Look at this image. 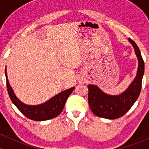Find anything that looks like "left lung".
Listing matches in <instances>:
<instances>
[{
	"label": "left lung",
	"mask_w": 149,
	"mask_h": 149,
	"mask_svg": "<svg viewBox=\"0 0 149 149\" xmlns=\"http://www.w3.org/2000/svg\"><path fill=\"white\" fill-rule=\"evenodd\" d=\"M129 41L134 47L138 59L136 76L127 90L118 95H107L97 85H89L88 104L95 116L107 119L122 117L130 109L139 96L144 73V61L136 44L130 38Z\"/></svg>",
	"instance_id": "obj_1"
}]
</instances>
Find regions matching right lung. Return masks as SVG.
<instances>
[{
    "instance_id": "1",
    "label": "right lung",
    "mask_w": 149,
    "mask_h": 149,
    "mask_svg": "<svg viewBox=\"0 0 149 149\" xmlns=\"http://www.w3.org/2000/svg\"><path fill=\"white\" fill-rule=\"evenodd\" d=\"M6 77L7 89L13 103L26 117L36 121L47 120L54 118L59 115L64 109L66 100L72 93L75 88V87H73L69 90H64L43 104L34 106L26 105L22 103L15 95L13 88H11L8 81L6 69Z\"/></svg>"
}]
</instances>
